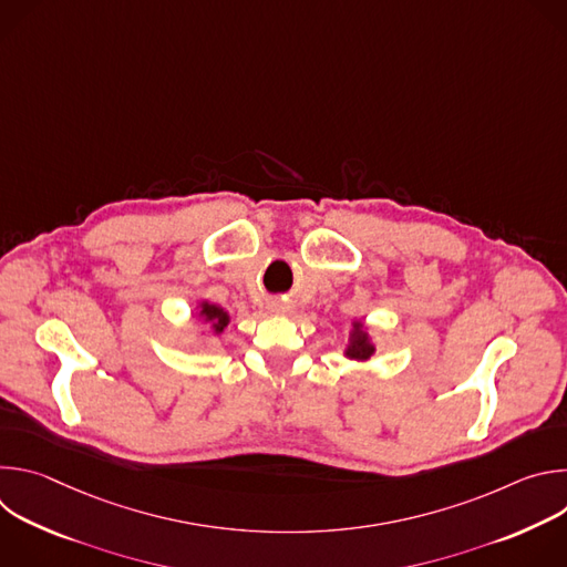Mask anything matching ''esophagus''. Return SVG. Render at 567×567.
<instances>
[{
    "label": "esophagus",
    "mask_w": 567,
    "mask_h": 567,
    "mask_svg": "<svg viewBox=\"0 0 567 567\" xmlns=\"http://www.w3.org/2000/svg\"><path fill=\"white\" fill-rule=\"evenodd\" d=\"M274 309H276V311H278V313H285V311H287V309H289V305H282V302H278V305H276V307H274Z\"/></svg>",
    "instance_id": "34e87169"
}]
</instances>
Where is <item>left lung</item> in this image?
Masks as SVG:
<instances>
[{
    "label": "left lung",
    "instance_id": "1",
    "mask_svg": "<svg viewBox=\"0 0 567 567\" xmlns=\"http://www.w3.org/2000/svg\"><path fill=\"white\" fill-rule=\"evenodd\" d=\"M377 346L374 339L370 334V328L365 326L363 320H352L350 322V332H348V343H346V359L357 361V363H365L374 357Z\"/></svg>",
    "mask_w": 567,
    "mask_h": 567
}]
</instances>
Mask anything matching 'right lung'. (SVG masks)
<instances>
[{"mask_svg":"<svg viewBox=\"0 0 567 567\" xmlns=\"http://www.w3.org/2000/svg\"><path fill=\"white\" fill-rule=\"evenodd\" d=\"M195 316L204 322V326H208L210 328V332L215 334V337H219L226 328H228V322H230V313L221 307V305H215V302H210V300H197V305H195ZM199 337H204V341H206V332H199Z\"/></svg>","mask_w":567,"mask_h":567,"instance_id":"right-lung-1","label":"right lung"}]
</instances>
